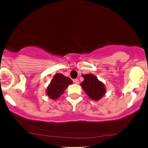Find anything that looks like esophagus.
Here are the masks:
<instances>
[{"label": "esophagus", "mask_w": 148, "mask_h": 148, "mask_svg": "<svg viewBox=\"0 0 148 148\" xmlns=\"http://www.w3.org/2000/svg\"><path fill=\"white\" fill-rule=\"evenodd\" d=\"M73 81H74V83L75 84H78L79 83V80H78V79H74L73 80Z\"/></svg>", "instance_id": "obj_1"}]
</instances>
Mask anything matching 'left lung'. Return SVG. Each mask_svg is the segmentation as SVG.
I'll list each match as a JSON object with an SVG mask.
<instances>
[{
	"label": "left lung",
	"instance_id": "obj_1",
	"mask_svg": "<svg viewBox=\"0 0 148 148\" xmlns=\"http://www.w3.org/2000/svg\"><path fill=\"white\" fill-rule=\"evenodd\" d=\"M83 77L84 80L80 85L87 96L93 100H98L102 98L106 92L104 84L91 74L83 75Z\"/></svg>",
	"mask_w": 148,
	"mask_h": 148
}]
</instances>
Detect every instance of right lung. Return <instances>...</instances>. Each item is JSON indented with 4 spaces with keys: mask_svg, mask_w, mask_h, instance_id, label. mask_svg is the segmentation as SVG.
I'll return each instance as SVG.
<instances>
[{
    "mask_svg": "<svg viewBox=\"0 0 148 148\" xmlns=\"http://www.w3.org/2000/svg\"><path fill=\"white\" fill-rule=\"evenodd\" d=\"M73 83L70 78L62 74H56L46 89V94L52 100H57L64 92L68 86Z\"/></svg>",
    "mask_w": 148,
    "mask_h": 148,
    "instance_id": "obj_1",
    "label": "right lung"
}]
</instances>
